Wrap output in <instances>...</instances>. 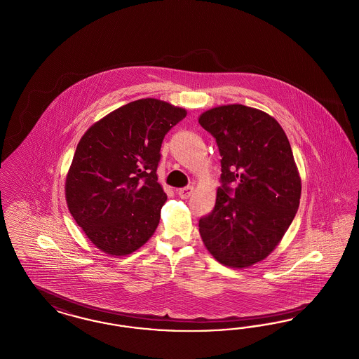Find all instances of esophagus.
<instances>
[{
	"instance_id": "34e87169",
	"label": "esophagus",
	"mask_w": 359,
	"mask_h": 359,
	"mask_svg": "<svg viewBox=\"0 0 359 359\" xmlns=\"http://www.w3.org/2000/svg\"><path fill=\"white\" fill-rule=\"evenodd\" d=\"M192 192H194V187H184L177 191V195L182 198H188L192 195Z\"/></svg>"
}]
</instances>
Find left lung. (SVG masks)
Instances as JSON below:
<instances>
[{"label":"left lung","instance_id":"left-lung-1","mask_svg":"<svg viewBox=\"0 0 359 359\" xmlns=\"http://www.w3.org/2000/svg\"><path fill=\"white\" fill-rule=\"evenodd\" d=\"M198 123L216 137L223 172L215 208L198 220L201 240L225 266H252L280 244L299 205L290 143L272 115L244 104L212 107Z\"/></svg>","mask_w":359,"mask_h":359}]
</instances>
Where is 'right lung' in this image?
I'll return each mask as SVG.
<instances>
[{
    "label": "right lung",
    "mask_w": 359,
    "mask_h": 359,
    "mask_svg": "<svg viewBox=\"0 0 359 359\" xmlns=\"http://www.w3.org/2000/svg\"><path fill=\"white\" fill-rule=\"evenodd\" d=\"M186 115L161 99H137L81 137L65 198L75 223L102 252L127 256L155 233L167 200L156 175L161 142Z\"/></svg>",
    "instance_id": "obj_1"
}]
</instances>
